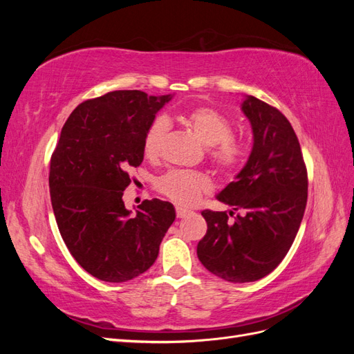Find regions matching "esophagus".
Masks as SVG:
<instances>
[{"label": "esophagus", "instance_id": "34e87169", "mask_svg": "<svg viewBox=\"0 0 354 354\" xmlns=\"http://www.w3.org/2000/svg\"><path fill=\"white\" fill-rule=\"evenodd\" d=\"M176 212H177V217H178V218H183V217H186V216H189V214H190L189 209L181 208V207H177V208H176Z\"/></svg>", "mask_w": 354, "mask_h": 354}]
</instances>
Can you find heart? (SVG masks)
<instances>
[{
	"label": "heart",
	"mask_w": 354,
	"mask_h": 354,
	"mask_svg": "<svg viewBox=\"0 0 354 354\" xmlns=\"http://www.w3.org/2000/svg\"><path fill=\"white\" fill-rule=\"evenodd\" d=\"M176 118L208 147L211 164L221 173H233L243 164L245 146L232 136L233 125L226 115L209 106H196L178 112ZM167 130L168 124L164 118H156L149 125L143 138L146 158L155 159L159 155ZM156 189L180 205H192L202 195L209 194L212 183L209 177L202 173L171 169L156 180Z\"/></svg>",
	"instance_id": "heart-1"
}]
</instances>
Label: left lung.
I'll return each instance as SVG.
<instances>
[{
    "mask_svg": "<svg viewBox=\"0 0 354 354\" xmlns=\"http://www.w3.org/2000/svg\"><path fill=\"white\" fill-rule=\"evenodd\" d=\"M241 108L252 127V151L217 195L241 212L232 221L226 211H202L208 229L196 250L207 270L233 283L259 281L281 264L301 224L308 186L301 147L285 115L254 95Z\"/></svg>",
    "mask_w": 354,
    "mask_h": 354,
    "instance_id": "left-lung-1",
    "label": "left lung"
}]
</instances>
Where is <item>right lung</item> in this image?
Returning a JSON list of instances; mask_svg holds the SVG:
<instances>
[{
	"label": "right lung",
	"instance_id": "add662e5",
	"mask_svg": "<svg viewBox=\"0 0 354 354\" xmlns=\"http://www.w3.org/2000/svg\"><path fill=\"white\" fill-rule=\"evenodd\" d=\"M173 95L111 91L81 103L62 128L50 160V196L57 227L85 272L127 282L151 267L176 220L173 203L143 201L127 209L130 171L143 162V138Z\"/></svg>",
	"mask_w": 354,
	"mask_h": 354
}]
</instances>
